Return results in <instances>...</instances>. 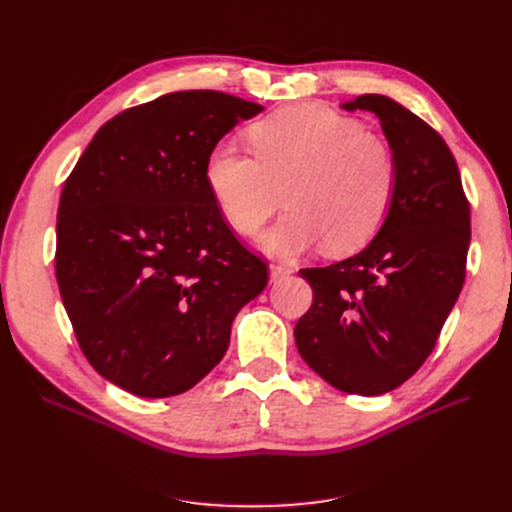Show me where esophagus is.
<instances>
[{
	"instance_id": "34e87169",
	"label": "esophagus",
	"mask_w": 512,
	"mask_h": 512,
	"mask_svg": "<svg viewBox=\"0 0 512 512\" xmlns=\"http://www.w3.org/2000/svg\"><path fill=\"white\" fill-rule=\"evenodd\" d=\"M290 273H292V267H288V265H282V262H273V265H269V275H271V282L282 280V277H288Z\"/></svg>"
}]
</instances>
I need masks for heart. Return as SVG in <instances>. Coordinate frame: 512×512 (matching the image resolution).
<instances>
[{"label":"heart","instance_id":"b5f03b06","mask_svg":"<svg viewBox=\"0 0 512 512\" xmlns=\"http://www.w3.org/2000/svg\"><path fill=\"white\" fill-rule=\"evenodd\" d=\"M250 153L232 138L215 143L205 183L222 218L252 237L282 203V215L260 245L297 256L327 241L331 252L359 250L391 211L397 162L361 121L316 102L280 108L250 126Z\"/></svg>","mask_w":512,"mask_h":512}]
</instances>
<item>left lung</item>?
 Returning <instances> with one entry per match:
<instances>
[{
    "label": "left lung",
    "mask_w": 512,
    "mask_h": 512,
    "mask_svg": "<svg viewBox=\"0 0 512 512\" xmlns=\"http://www.w3.org/2000/svg\"><path fill=\"white\" fill-rule=\"evenodd\" d=\"M393 149L397 188L378 235L359 254L301 269L314 292L294 327L303 361L335 389L382 395L425 363L466 280L470 203L451 149L399 102L365 94Z\"/></svg>",
    "instance_id": "left-lung-1"
}]
</instances>
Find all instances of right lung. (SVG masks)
<instances>
[{
    "mask_svg": "<svg viewBox=\"0 0 512 512\" xmlns=\"http://www.w3.org/2000/svg\"><path fill=\"white\" fill-rule=\"evenodd\" d=\"M256 102L175 91L115 115L64 183L55 275L87 361L138 397L185 393L222 361L269 282L213 203L205 160Z\"/></svg>",
    "mask_w": 512,
    "mask_h": 512,
    "instance_id": "right-lung-1",
    "label": "right lung"
}]
</instances>
